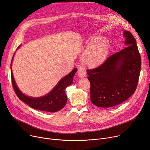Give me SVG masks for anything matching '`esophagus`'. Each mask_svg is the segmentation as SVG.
<instances>
[{"label":"esophagus","mask_w":150,"mask_h":150,"mask_svg":"<svg viewBox=\"0 0 150 150\" xmlns=\"http://www.w3.org/2000/svg\"><path fill=\"white\" fill-rule=\"evenodd\" d=\"M77 74L80 77H84L86 76V71L83 67H80L77 70Z\"/></svg>","instance_id":"1"}]
</instances>
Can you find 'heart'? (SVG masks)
<instances>
[{"label":"heart","instance_id":"heart-1","mask_svg":"<svg viewBox=\"0 0 150 150\" xmlns=\"http://www.w3.org/2000/svg\"><path fill=\"white\" fill-rule=\"evenodd\" d=\"M86 52L82 62L85 66L95 68L104 62L109 51V42L106 39L95 38L88 40L85 45Z\"/></svg>","mask_w":150,"mask_h":150}]
</instances>
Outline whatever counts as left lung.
Wrapping results in <instances>:
<instances>
[{"instance_id":"8db88e82","label":"left lung","mask_w":150,"mask_h":150,"mask_svg":"<svg viewBox=\"0 0 150 150\" xmlns=\"http://www.w3.org/2000/svg\"><path fill=\"white\" fill-rule=\"evenodd\" d=\"M123 34L125 48L109 57L101 65L87 70L91 101L99 108H110L123 103L137 87L140 55L132 34L127 30Z\"/></svg>"}]
</instances>
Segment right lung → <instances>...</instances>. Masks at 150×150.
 Segmentation results:
<instances>
[{"label":"right lung","instance_id":"add662e5","mask_svg":"<svg viewBox=\"0 0 150 150\" xmlns=\"http://www.w3.org/2000/svg\"><path fill=\"white\" fill-rule=\"evenodd\" d=\"M12 60L11 63V82L13 89L20 100L34 109L49 112H57L65 107L67 102L65 89L69 85L73 83V77L77 68L74 69L68 75L61 79L56 86L47 95L40 98H31L23 94L17 87L12 73Z\"/></svg>","mask_w":150,"mask_h":150}]
</instances>
